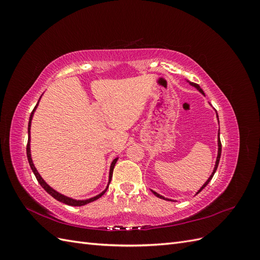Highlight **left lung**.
I'll list each match as a JSON object with an SVG mask.
<instances>
[{"mask_svg":"<svg viewBox=\"0 0 260 260\" xmlns=\"http://www.w3.org/2000/svg\"><path fill=\"white\" fill-rule=\"evenodd\" d=\"M192 85H194L196 89H199L200 90V92L201 93H203L204 94V92H203V90L200 88V85L199 84H196V83H191ZM217 117H218V115H217ZM220 156H221V142H220V133H218V156H217V160H216V166H215V169H214V171H212V174H211V176L208 178V180L206 181L205 182V184H204L202 187H201V190L198 192V193H200L204 187H205L208 183H209V181L212 179V177H214V175H215V172H216V170H217V168H218V165H219V160H220ZM157 198H159V199H162V200H166V201H170V200H167V199H165V198H162L161 195H159V194H157L156 192H153Z\"/></svg>","mask_w":260,"mask_h":260,"instance_id":"8db88e82","label":"left lung"}]
</instances>
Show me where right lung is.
<instances>
[{"instance_id": "obj_1", "label": "right lung", "mask_w": 260, "mask_h": 260, "mask_svg": "<svg viewBox=\"0 0 260 260\" xmlns=\"http://www.w3.org/2000/svg\"><path fill=\"white\" fill-rule=\"evenodd\" d=\"M37 105H38V104H37ZM37 105L35 106V109L37 108ZM35 109H34L32 113H31V115H30L29 124H28V135H29V138H28V143H27V157H28V161H29L30 167H31V169H32L34 174H35V176H36V178H37V180H38V182L40 183V185L44 188V190H45L46 192H48L51 196H53V198H54L55 200H57V201H59V202H61V203H64V204H67V205H69V206H82V205H85V204H89V203H91V202H94V201H96L98 199H100L101 196L103 195V194L106 192L107 188H106V190H105L104 192H102L101 194H99L98 196H95V198H92V199H90V200H85V201H76V200H73V199L66 198V196L59 194V193H58V192H56V191H54L52 187H50L48 184H46V183L44 182L43 179L41 178V176L38 174V171H37V169H36V167H35V165L32 164V160H31V155H30V144H29V142H30V124H31V119H32V115H34ZM116 161H117V158H116V159H114V161L112 162V166H111V172H109V182H111V180H112L113 170H114V167H115V164H116ZM107 187H108V186H107Z\"/></svg>"}]
</instances>
